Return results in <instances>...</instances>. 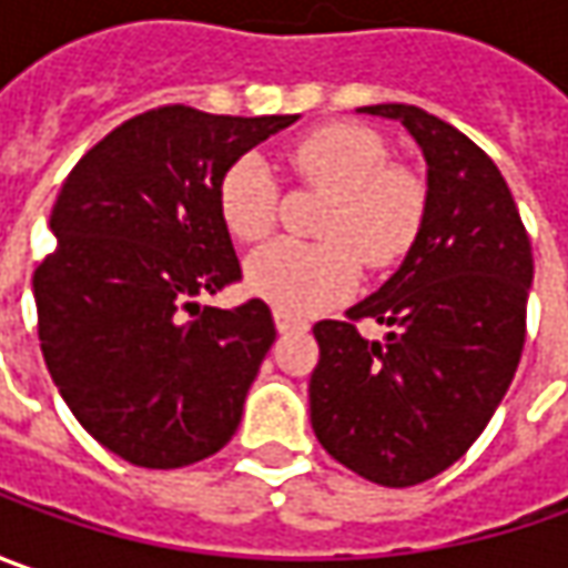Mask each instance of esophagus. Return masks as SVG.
<instances>
[{"instance_id": "esophagus-1", "label": "esophagus", "mask_w": 568, "mask_h": 568, "mask_svg": "<svg viewBox=\"0 0 568 568\" xmlns=\"http://www.w3.org/2000/svg\"><path fill=\"white\" fill-rule=\"evenodd\" d=\"M274 325H277L281 335H291V332H303V328H306V318L291 316V313H284V310H274Z\"/></svg>"}]
</instances>
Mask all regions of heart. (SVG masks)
Returning a JSON list of instances; mask_svg holds the SVG:
<instances>
[{
	"mask_svg": "<svg viewBox=\"0 0 568 568\" xmlns=\"http://www.w3.org/2000/svg\"><path fill=\"white\" fill-rule=\"evenodd\" d=\"M296 180L328 189L318 217L322 243L277 240L246 262L255 296L291 316H313L354 294L363 262L392 268L414 250L429 207L426 183L392 164L388 144L366 125L332 122L284 151ZM217 211L230 236L265 240L277 217V180L262 158L246 154L224 170ZM364 258L361 260L359 255Z\"/></svg>",
	"mask_w": 568,
	"mask_h": 568,
	"instance_id": "obj_1",
	"label": "heart"
}]
</instances>
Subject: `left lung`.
<instances>
[{
    "instance_id": "1",
    "label": "left lung",
    "mask_w": 568,
    "mask_h": 568,
    "mask_svg": "<svg viewBox=\"0 0 568 568\" xmlns=\"http://www.w3.org/2000/svg\"><path fill=\"white\" fill-rule=\"evenodd\" d=\"M361 113L402 122L424 151L429 207L402 268L344 322H316L310 420L344 468L414 487L455 465L509 392L535 258L503 173L468 135L410 103ZM361 317L388 324L386 338L363 339Z\"/></svg>"
}]
</instances>
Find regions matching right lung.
<instances>
[{"mask_svg": "<svg viewBox=\"0 0 568 568\" xmlns=\"http://www.w3.org/2000/svg\"><path fill=\"white\" fill-rule=\"evenodd\" d=\"M291 122L158 106L62 183L55 250L33 272L40 351L78 424L129 465H195L240 426L274 318L262 300L199 306L240 281L217 183Z\"/></svg>", "mask_w": 568, "mask_h": 568, "instance_id": "1", "label": "right lung"}]
</instances>
